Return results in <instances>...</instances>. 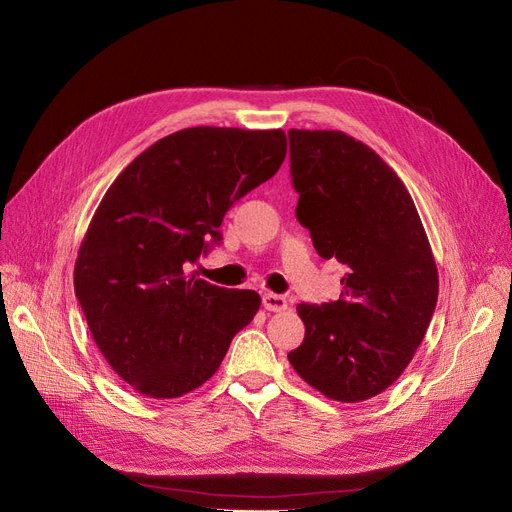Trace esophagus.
<instances>
[{
	"label": "esophagus",
	"mask_w": 512,
	"mask_h": 512,
	"mask_svg": "<svg viewBox=\"0 0 512 512\" xmlns=\"http://www.w3.org/2000/svg\"><path fill=\"white\" fill-rule=\"evenodd\" d=\"M263 307H265L267 311H276V313H280V311H284V309L288 307V301L282 297V294L265 292V294H263Z\"/></svg>",
	"instance_id": "esophagus-1"
}]
</instances>
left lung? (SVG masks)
Wrapping results in <instances>:
<instances>
[{"mask_svg":"<svg viewBox=\"0 0 512 512\" xmlns=\"http://www.w3.org/2000/svg\"><path fill=\"white\" fill-rule=\"evenodd\" d=\"M297 220L346 267L340 299L297 307L305 340L288 353L324 396L361 402L411 363L438 303V267L407 186L340 130H288Z\"/></svg>","mask_w":512,"mask_h":512,"instance_id":"8db88e82","label":"left lung"}]
</instances>
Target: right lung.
<instances>
[{"instance_id": "1", "label": "right lung", "mask_w": 512, "mask_h": 512, "mask_svg": "<svg viewBox=\"0 0 512 512\" xmlns=\"http://www.w3.org/2000/svg\"><path fill=\"white\" fill-rule=\"evenodd\" d=\"M284 157L282 130L184 128L107 188L76 257L74 292L101 355L139 394L178 398L205 384L259 311L255 290L186 270L222 240L226 211Z\"/></svg>"}]
</instances>
